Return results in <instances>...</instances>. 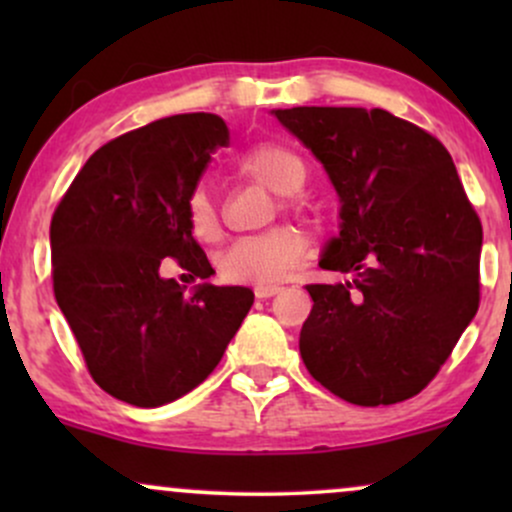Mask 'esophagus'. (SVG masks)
Segmentation results:
<instances>
[{"label":"esophagus","mask_w":512,"mask_h":512,"mask_svg":"<svg viewBox=\"0 0 512 512\" xmlns=\"http://www.w3.org/2000/svg\"><path fill=\"white\" fill-rule=\"evenodd\" d=\"M281 289H284V286L281 284H257L255 286V296L257 298H272V296H276V293H279Z\"/></svg>","instance_id":"obj_1"}]
</instances>
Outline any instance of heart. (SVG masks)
Here are the masks:
<instances>
[{
  "label": "heart",
  "mask_w": 512,
  "mask_h": 512,
  "mask_svg": "<svg viewBox=\"0 0 512 512\" xmlns=\"http://www.w3.org/2000/svg\"><path fill=\"white\" fill-rule=\"evenodd\" d=\"M238 170L262 182L279 195H293L305 182V163L284 144H257L238 158ZM187 228L197 240L211 243L219 238V211L202 187L190 192L185 202ZM305 255V236L293 226H276L257 236L238 238L221 255V276L233 284H272L286 279Z\"/></svg>",
  "instance_id": "obj_1"
}]
</instances>
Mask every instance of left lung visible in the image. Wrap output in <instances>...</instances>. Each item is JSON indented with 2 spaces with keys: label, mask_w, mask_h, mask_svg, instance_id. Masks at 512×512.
Segmentation results:
<instances>
[{
  "label": "left lung",
  "mask_w": 512,
  "mask_h": 512,
  "mask_svg": "<svg viewBox=\"0 0 512 512\" xmlns=\"http://www.w3.org/2000/svg\"><path fill=\"white\" fill-rule=\"evenodd\" d=\"M342 199V231L322 269L356 274L308 284L305 368L361 407L419 395L479 310L481 221L443 144L373 108L274 110Z\"/></svg>",
  "instance_id": "1"
}]
</instances>
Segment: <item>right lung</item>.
<instances>
[{"label":"right lung","mask_w":512,"mask_h":512,"mask_svg":"<svg viewBox=\"0 0 512 512\" xmlns=\"http://www.w3.org/2000/svg\"><path fill=\"white\" fill-rule=\"evenodd\" d=\"M228 129L211 113L163 117L110 139L64 192L50 223L52 289L96 385L134 407L173 402L219 366L255 293L163 279L170 260L214 274L185 202Z\"/></svg>","instance_id":"right-lung-1"}]
</instances>
